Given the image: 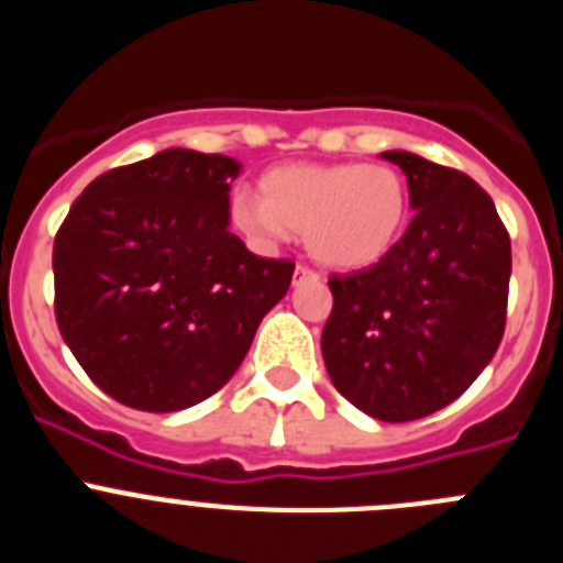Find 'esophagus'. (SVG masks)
Listing matches in <instances>:
<instances>
[{
  "mask_svg": "<svg viewBox=\"0 0 563 563\" xmlns=\"http://www.w3.org/2000/svg\"><path fill=\"white\" fill-rule=\"evenodd\" d=\"M305 278H318V273L310 271V267H305V265H298L296 267V285L298 282H305Z\"/></svg>",
  "mask_w": 563,
  "mask_h": 563,
  "instance_id": "esophagus-1",
  "label": "esophagus"
}]
</instances>
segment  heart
Returning <instances> with one entry per match:
<instances>
[{
	"instance_id": "b5f03b06",
	"label": "heart",
	"mask_w": 563,
	"mask_h": 563,
	"mask_svg": "<svg viewBox=\"0 0 563 563\" xmlns=\"http://www.w3.org/2000/svg\"><path fill=\"white\" fill-rule=\"evenodd\" d=\"M233 225L256 247L273 251L305 233L307 251L332 271L380 262L409 217V188L380 163H292L258 180V200L236 194Z\"/></svg>"
}]
</instances>
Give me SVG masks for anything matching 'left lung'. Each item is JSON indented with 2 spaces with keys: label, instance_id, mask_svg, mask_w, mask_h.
Masks as SVG:
<instances>
[{
  "label": "left lung",
  "instance_id": "1",
  "mask_svg": "<svg viewBox=\"0 0 563 563\" xmlns=\"http://www.w3.org/2000/svg\"><path fill=\"white\" fill-rule=\"evenodd\" d=\"M409 183V228L366 271L332 276L327 372L383 422L420 420L479 377L505 332L510 236L494 200L456 168L391 148Z\"/></svg>",
  "mask_w": 563,
  "mask_h": 563
}]
</instances>
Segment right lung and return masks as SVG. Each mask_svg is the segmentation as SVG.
<instances>
[{
	"label": "right lung",
	"mask_w": 563,
	"mask_h": 563,
	"mask_svg": "<svg viewBox=\"0 0 563 563\" xmlns=\"http://www.w3.org/2000/svg\"><path fill=\"white\" fill-rule=\"evenodd\" d=\"M225 154L166 148L112 168L73 202L53 245L64 343L129 409L180 411L220 391L296 265L231 233Z\"/></svg>",
	"instance_id": "right-lung-1"
}]
</instances>
